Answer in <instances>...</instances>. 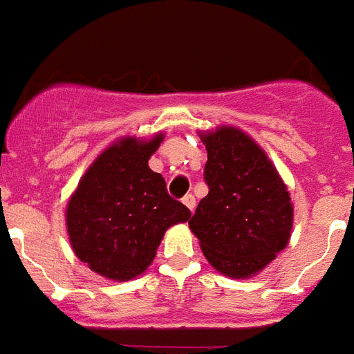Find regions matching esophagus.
I'll return each instance as SVG.
<instances>
[{
	"label": "esophagus",
	"instance_id": "34e87169",
	"mask_svg": "<svg viewBox=\"0 0 354 354\" xmlns=\"http://www.w3.org/2000/svg\"><path fill=\"white\" fill-rule=\"evenodd\" d=\"M183 203H185L186 208H188L190 212L195 210V197L192 194H186L185 197H183Z\"/></svg>",
	"mask_w": 354,
	"mask_h": 354
}]
</instances>
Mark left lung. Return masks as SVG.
<instances>
[{"instance_id": "left-lung-1", "label": "left lung", "mask_w": 354, "mask_h": 354, "mask_svg": "<svg viewBox=\"0 0 354 354\" xmlns=\"http://www.w3.org/2000/svg\"><path fill=\"white\" fill-rule=\"evenodd\" d=\"M203 142L208 195L188 225L212 267L248 278L289 243V192L265 151L239 129L219 128L203 135Z\"/></svg>"}]
</instances>
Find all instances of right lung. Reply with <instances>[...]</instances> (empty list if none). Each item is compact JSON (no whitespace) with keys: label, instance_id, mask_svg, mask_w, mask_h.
Instances as JSON below:
<instances>
[{"label":"right lung","instance_id":"1","mask_svg":"<svg viewBox=\"0 0 354 354\" xmlns=\"http://www.w3.org/2000/svg\"><path fill=\"white\" fill-rule=\"evenodd\" d=\"M162 142L128 137L91 164L67 205V232L80 261L109 279L137 278L151 265L164 232L192 212L166 190L148 160Z\"/></svg>","mask_w":354,"mask_h":354}]
</instances>
